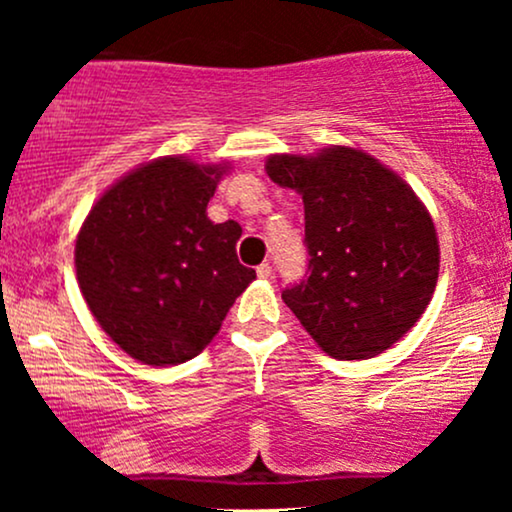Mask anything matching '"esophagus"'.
<instances>
[{
    "instance_id": "1",
    "label": "esophagus",
    "mask_w": 512,
    "mask_h": 512,
    "mask_svg": "<svg viewBox=\"0 0 512 512\" xmlns=\"http://www.w3.org/2000/svg\"><path fill=\"white\" fill-rule=\"evenodd\" d=\"M257 276H260V279H269V276H272V264L262 262L260 267H257Z\"/></svg>"
}]
</instances>
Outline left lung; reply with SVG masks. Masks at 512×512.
<instances>
[{
  "mask_svg": "<svg viewBox=\"0 0 512 512\" xmlns=\"http://www.w3.org/2000/svg\"><path fill=\"white\" fill-rule=\"evenodd\" d=\"M267 175L305 207L308 272L281 291L284 303L332 358L383 354L436 291L431 214L397 173L349 146L272 156Z\"/></svg>",
  "mask_w": 512,
  "mask_h": 512,
  "instance_id": "8db88e82",
  "label": "left lung"
}]
</instances>
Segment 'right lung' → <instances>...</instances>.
I'll list each match as a JSON object with an SVG mask.
<instances>
[{
	"mask_svg": "<svg viewBox=\"0 0 512 512\" xmlns=\"http://www.w3.org/2000/svg\"><path fill=\"white\" fill-rule=\"evenodd\" d=\"M223 175L166 156L117 180L88 211L74 262L103 332L146 366L190 361L255 279L238 262L236 221L207 219Z\"/></svg>",
	"mask_w": 512,
	"mask_h": 512,
	"instance_id": "1",
	"label": "right lung"
}]
</instances>
